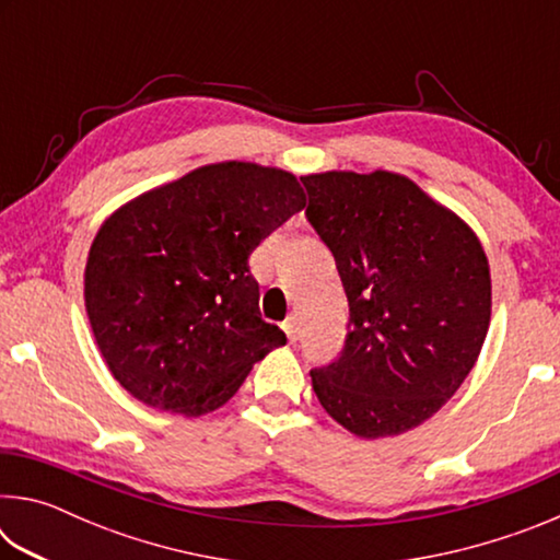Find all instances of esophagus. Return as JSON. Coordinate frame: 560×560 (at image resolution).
Segmentation results:
<instances>
[{"mask_svg": "<svg viewBox=\"0 0 560 560\" xmlns=\"http://www.w3.org/2000/svg\"><path fill=\"white\" fill-rule=\"evenodd\" d=\"M281 328H283V334H287V338L291 340V343H296V340H299V320L293 318V316H289L281 324Z\"/></svg>", "mask_w": 560, "mask_h": 560, "instance_id": "34e87169", "label": "esophagus"}]
</instances>
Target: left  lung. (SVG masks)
Masks as SVG:
<instances>
[{"label":"left lung","mask_w":560,"mask_h":560,"mask_svg":"<svg viewBox=\"0 0 560 560\" xmlns=\"http://www.w3.org/2000/svg\"><path fill=\"white\" fill-rule=\"evenodd\" d=\"M301 183L350 308L340 355L311 371L314 393L358 438L402 434L430 420L477 363L491 318L487 254L402 175L334 170Z\"/></svg>","instance_id":"left-lung-1"}]
</instances>
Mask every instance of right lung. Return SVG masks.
Instances as JSON below:
<instances>
[{"instance_id": "right-lung-1", "label": "right lung", "mask_w": 560, "mask_h": 560, "mask_svg": "<svg viewBox=\"0 0 560 560\" xmlns=\"http://www.w3.org/2000/svg\"><path fill=\"white\" fill-rule=\"evenodd\" d=\"M303 207L287 170L230 160L150 189L103 222L83 296L108 371L136 400L212 412L287 343L261 318L249 254Z\"/></svg>"}]
</instances>
